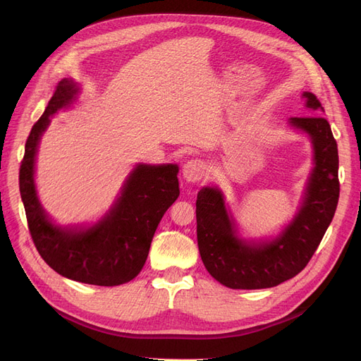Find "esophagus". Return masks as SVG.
<instances>
[{"instance_id": "obj_1", "label": "esophagus", "mask_w": 361, "mask_h": 361, "mask_svg": "<svg viewBox=\"0 0 361 361\" xmlns=\"http://www.w3.org/2000/svg\"><path fill=\"white\" fill-rule=\"evenodd\" d=\"M182 174L183 178L187 179L188 182H199L204 178L206 174V164L202 159H190L183 164L182 169Z\"/></svg>"}]
</instances>
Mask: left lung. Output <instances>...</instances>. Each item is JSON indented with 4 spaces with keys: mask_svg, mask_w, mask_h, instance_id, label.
Listing matches in <instances>:
<instances>
[{
    "mask_svg": "<svg viewBox=\"0 0 361 361\" xmlns=\"http://www.w3.org/2000/svg\"><path fill=\"white\" fill-rule=\"evenodd\" d=\"M312 110H322L313 93L304 92ZM324 111V110H322ZM289 125L307 134L314 167L298 214L276 239L247 243L238 238L223 192L204 187L197 194V244L207 272L231 289H265L295 277L314 255L338 202V155L330 123L322 116L290 117Z\"/></svg>",
    "mask_w": 361,
    "mask_h": 361,
    "instance_id": "1",
    "label": "left lung"
}]
</instances>
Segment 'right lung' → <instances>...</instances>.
Segmentation results:
<instances>
[{"label":"right lung","mask_w":361,"mask_h":361,"mask_svg":"<svg viewBox=\"0 0 361 361\" xmlns=\"http://www.w3.org/2000/svg\"><path fill=\"white\" fill-rule=\"evenodd\" d=\"M78 93L72 80H61L45 113L32 125L19 169L28 231L39 255L60 276L96 286H118L138 276L162 215L179 197L176 164H138L122 194L101 221L89 228L52 224L42 209L35 185V161L49 117Z\"/></svg>","instance_id":"1"}]
</instances>
